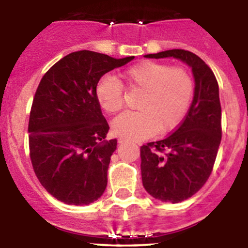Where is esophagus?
Listing matches in <instances>:
<instances>
[{"label": "esophagus", "instance_id": "esophagus-1", "mask_svg": "<svg viewBox=\"0 0 248 248\" xmlns=\"http://www.w3.org/2000/svg\"><path fill=\"white\" fill-rule=\"evenodd\" d=\"M124 141H126V139H122V138H120V139H119V142H120V144H122V142H124Z\"/></svg>", "mask_w": 248, "mask_h": 248}]
</instances>
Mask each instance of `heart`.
<instances>
[{
	"instance_id": "b5f03b06",
	"label": "heart",
	"mask_w": 248,
	"mask_h": 248,
	"mask_svg": "<svg viewBox=\"0 0 248 248\" xmlns=\"http://www.w3.org/2000/svg\"><path fill=\"white\" fill-rule=\"evenodd\" d=\"M133 91L140 92L137 112H124L112 121V132L126 140H139L155 132L167 133L176 128L186 116L193 98L191 74L180 67L144 61L122 73ZM101 108L115 114L124 106V86L115 77L106 74L96 85Z\"/></svg>"
}]
</instances>
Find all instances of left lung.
I'll return each mask as SVG.
<instances>
[{"instance_id": "left-lung-1", "label": "left lung", "mask_w": 248, "mask_h": 248, "mask_svg": "<svg viewBox=\"0 0 248 248\" xmlns=\"http://www.w3.org/2000/svg\"><path fill=\"white\" fill-rule=\"evenodd\" d=\"M145 57H174L186 63L194 78L193 101L176 131L140 147L144 188L154 198L175 204L196 194L214 168L222 138L218 84L210 67L187 50H166Z\"/></svg>"}]
</instances>
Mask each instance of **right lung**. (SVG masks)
<instances>
[{
	"instance_id": "add662e5",
	"label": "right lung",
	"mask_w": 248,
	"mask_h": 248,
	"mask_svg": "<svg viewBox=\"0 0 248 248\" xmlns=\"http://www.w3.org/2000/svg\"><path fill=\"white\" fill-rule=\"evenodd\" d=\"M133 59L80 50L42 78L30 112V157L42 186L57 201L89 205L106 191L117 140H106L109 124L94 90L104 74Z\"/></svg>"
}]
</instances>
